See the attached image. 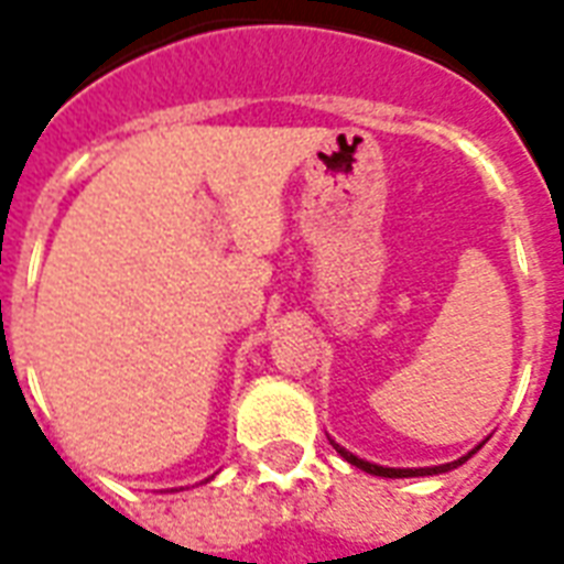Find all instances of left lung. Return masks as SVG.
I'll use <instances>...</instances> for the list:
<instances>
[{"mask_svg": "<svg viewBox=\"0 0 564 564\" xmlns=\"http://www.w3.org/2000/svg\"><path fill=\"white\" fill-rule=\"evenodd\" d=\"M330 444H334V441H330ZM479 446H482V444H479ZM479 446H476V449H479ZM334 449H337V453L343 455V458H346V462L355 464V467H360V470L372 473V476H384V479H408V476H435V473L453 470V467H458V464H464V462H467V458H470L473 453H476V449H473V453L462 455V458H458V462L437 464V467H381V464L364 462V458H358V455L346 453V449H343V446H339V444H334Z\"/></svg>", "mask_w": 564, "mask_h": 564, "instance_id": "8db88e82", "label": "left lung"}]
</instances>
